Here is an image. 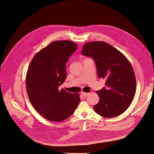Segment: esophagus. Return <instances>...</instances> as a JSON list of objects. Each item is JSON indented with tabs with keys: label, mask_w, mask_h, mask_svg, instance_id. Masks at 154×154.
Segmentation results:
<instances>
[{
	"label": "esophagus",
	"mask_w": 154,
	"mask_h": 154,
	"mask_svg": "<svg viewBox=\"0 0 154 154\" xmlns=\"http://www.w3.org/2000/svg\"><path fill=\"white\" fill-rule=\"evenodd\" d=\"M89 93H86V92H82V95H83V97H87L88 95H89Z\"/></svg>",
	"instance_id": "34e87169"
}]
</instances>
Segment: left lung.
I'll return each mask as SVG.
<instances>
[{
    "label": "left lung",
    "mask_w": 154,
    "mask_h": 154,
    "mask_svg": "<svg viewBox=\"0 0 154 154\" xmlns=\"http://www.w3.org/2000/svg\"><path fill=\"white\" fill-rule=\"evenodd\" d=\"M82 54L93 58L97 74L105 79L106 88L96 92L100 100L94 111L104 118L123 113L131 105L136 91V80L131 64L118 50L103 41L86 43Z\"/></svg>",
    "instance_id": "1"
}]
</instances>
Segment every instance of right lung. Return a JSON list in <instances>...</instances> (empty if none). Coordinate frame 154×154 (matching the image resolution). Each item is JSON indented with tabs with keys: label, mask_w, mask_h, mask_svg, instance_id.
Returning <instances> with one entry per match:
<instances>
[{
	"label": "right lung",
	"mask_w": 154,
	"mask_h": 154,
	"mask_svg": "<svg viewBox=\"0 0 154 154\" xmlns=\"http://www.w3.org/2000/svg\"><path fill=\"white\" fill-rule=\"evenodd\" d=\"M78 45L70 41H56L37 53L26 79V91L34 109L45 119L60 122L71 116L80 101L79 94L58 87L65 81L66 63Z\"/></svg>",
	"instance_id": "right-lung-1"
}]
</instances>
